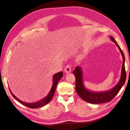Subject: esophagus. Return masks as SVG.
<instances>
[{"label": "esophagus", "instance_id": "1", "mask_svg": "<svg viewBox=\"0 0 130 130\" xmlns=\"http://www.w3.org/2000/svg\"><path fill=\"white\" fill-rule=\"evenodd\" d=\"M71 67L70 65H67V67H65V69H64V71L66 73H69L71 72Z\"/></svg>", "mask_w": 130, "mask_h": 130}]
</instances>
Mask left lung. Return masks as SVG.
<instances>
[{"label":"left lung","instance_id":"left-lung-1","mask_svg":"<svg viewBox=\"0 0 130 130\" xmlns=\"http://www.w3.org/2000/svg\"><path fill=\"white\" fill-rule=\"evenodd\" d=\"M110 39L117 46L123 58V63L122 69H121V74L120 80L113 88H111V89L108 90L102 91V92H94V91L88 89L85 87L84 83L82 68L80 67H76L75 69L73 71V74L75 75L76 79L75 89L76 92L80 96V97L88 103L92 104H99L110 102L117 94L125 83L126 73L125 67V56H124L122 50L121 49L120 47L118 45L114 38L112 36H110Z\"/></svg>","mask_w":130,"mask_h":130}]
</instances>
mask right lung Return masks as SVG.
I'll return each instance as SVG.
<instances>
[{
	"mask_svg": "<svg viewBox=\"0 0 130 130\" xmlns=\"http://www.w3.org/2000/svg\"><path fill=\"white\" fill-rule=\"evenodd\" d=\"M62 76H63V73L62 71H60L59 73L55 74L53 76V79H52L53 83H52V87L51 88L50 90V92L47 94V96H46L45 98L41 99V100H40L39 101L34 102V103H27V102L21 101L20 99H19L18 98H17L16 96L13 94L12 92V91L10 90V88H9V90L13 97L16 100H17L19 103H21L22 104H23L24 106L28 107L29 108H40V107L45 106V105L48 104L49 102L51 101V99H52V98H53L54 95L55 94V90H56L57 84L60 81V80L61 79Z\"/></svg>",
	"mask_w": 130,
	"mask_h": 130,
	"instance_id": "obj_1",
	"label": "right lung"
}]
</instances>
